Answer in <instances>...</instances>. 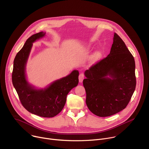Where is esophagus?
<instances>
[{
    "instance_id": "obj_1",
    "label": "esophagus",
    "mask_w": 149,
    "mask_h": 149,
    "mask_svg": "<svg viewBox=\"0 0 149 149\" xmlns=\"http://www.w3.org/2000/svg\"><path fill=\"white\" fill-rule=\"evenodd\" d=\"M84 78H85V76H84V74L83 73H81L80 74H79V82H82V81H83V79H84Z\"/></svg>"
}]
</instances>
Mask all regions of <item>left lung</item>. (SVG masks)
I'll return each mask as SVG.
<instances>
[{"mask_svg": "<svg viewBox=\"0 0 149 149\" xmlns=\"http://www.w3.org/2000/svg\"><path fill=\"white\" fill-rule=\"evenodd\" d=\"M83 80L88 109L99 117L114 115L128 105L136 86L135 61L121 38L114 33L108 56L85 71Z\"/></svg>", "mask_w": 149, "mask_h": 149, "instance_id": "1", "label": "left lung"}]
</instances>
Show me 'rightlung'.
Listing matches in <instances>:
<instances>
[{"instance_id": "1", "label": "right lung", "mask_w": 149, "mask_h": 149, "mask_svg": "<svg viewBox=\"0 0 149 149\" xmlns=\"http://www.w3.org/2000/svg\"><path fill=\"white\" fill-rule=\"evenodd\" d=\"M45 35V33L40 32L26 40L15 58L12 79L24 107L32 114L50 118L56 116L63 109L68 93L78 84L79 72L74 70L67 77L53 82L44 89H36L28 83L25 67L32 43Z\"/></svg>"}]
</instances>
